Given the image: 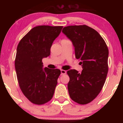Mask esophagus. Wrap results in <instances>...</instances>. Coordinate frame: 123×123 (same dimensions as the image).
<instances>
[{
	"label": "esophagus",
	"instance_id": "1",
	"mask_svg": "<svg viewBox=\"0 0 123 123\" xmlns=\"http://www.w3.org/2000/svg\"><path fill=\"white\" fill-rule=\"evenodd\" d=\"M66 73H67V72H66V70H61V75H63V74H66Z\"/></svg>",
	"mask_w": 123,
	"mask_h": 123
}]
</instances>
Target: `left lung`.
<instances>
[{
  "label": "left lung",
  "mask_w": 123,
  "mask_h": 123,
  "mask_svg": "<svg viewBox=\"0 0 123 123\" xmlns=\"http://www.w3.org/2000/svg\"><path fill=\"white\" fill-rule=\"evenodd\" d=\"M64 34L71 40L75 58L81 60V73L67 71L70 80L68 89L70 98L81 105L90 103L97 96L105 82L108 72L109 50L103 38L86 25L64 27Z\"/></svg>",
  "instance_id": "8db88e82"
}]
</instances>
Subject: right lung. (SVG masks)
I'll return each mask as SVG.
<instances>
[{"mask_svg": "<svg viewBox=\"0 0 123 123\" xmlns=\"http://www.w3.org/2000/svg\"><path fill=\"white\" fill-rule=\"evenodd\" d=\"M63 26H38L30 30L17 48L15 69L20 88L32 103L43 105L53 97L61 71L43 68L42 59L50 55V48Z\"/></svg>", "mask_w": 123, "mask_h": 123, "instance_id": "add662e5", "label": "right lung"}]
</instances>
